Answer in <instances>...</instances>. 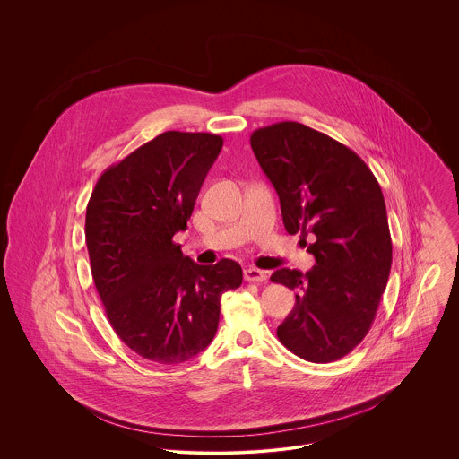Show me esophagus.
<instances>
[{"mask_svg":"<svg viewBox=\"0 0 459 459\" xmlns=\"http://www.w3.org/2000/svg\"><path fill=\"white\" fill-rule=\"evenodd\" d=\"M266 272H263L260 268H255V266H249L244 270V281L246 282H264L266 281Z\"/></svg>","mask_w":459,"mask_h":459,"instance_id":"34e87169","label":"esophagus"}]
</instances>
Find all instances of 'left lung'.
<instances>
[{
  "label": "left lung",
  "mask_w": 459,
  "mask_h": 459,
  "mask_svg": "<svg viewBox=\"0 0 459 459\" xmlns=\"http://www.w3.org/2000/svg\"><path fill=\"white\" fill-rule=\"evenodd\" d=\"M251 148L279 195L285 230L316 238L307 246L316 262L309 272L282 268L270 277L299 289L277 337L306 361H335L365 339L389 281L382 189L352 150L299 122L253 132Z\"/></svg>",
  "instance_id": "1"
}]
</instances>
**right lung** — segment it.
Instances as JSON below:
<instances>
[{
    "mask_svg": "<svg viewBox=\"0 0 459 459\" xmlns=\"http://www.w3.org/2000/svg\"><path fill=\"white\" fill-rule=\"evenodd\" d=\"M221 146L217 134L163 132L108 167L89 199L91 273L109 325L154 363H184L204 350L221 294L242 284L239 263L197 264L172 240L187 229Z\"/></svg>",
    "mask_w": 459,
    "mask_h": 459,
    "instance_id": "right-lung-1",
    "label": "right lung"
}]
</instances>
